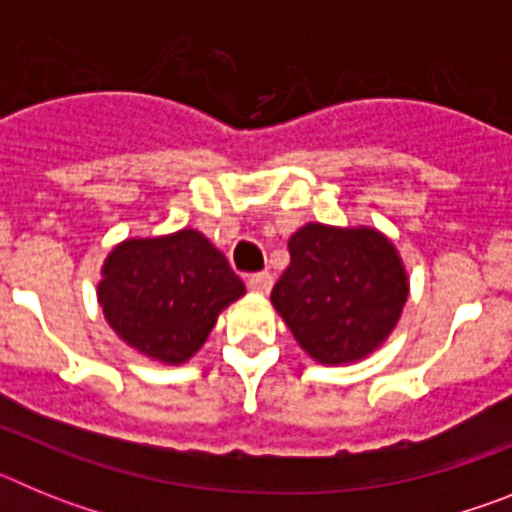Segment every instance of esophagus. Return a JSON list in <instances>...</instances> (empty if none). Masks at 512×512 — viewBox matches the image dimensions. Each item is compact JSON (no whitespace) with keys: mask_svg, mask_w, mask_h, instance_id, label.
I'll list each match as a JSON object with an SVG mask.
<instances>
[{"mask_svg":"<svg viewBox=\"0 0 512 512\" xmlns=\"http://www.w3.org/2000/svg\"><path fill=\"white\" fill-rule=\"evenodd\" d=\"M271 284H274V279H271L269 271H256V274L248 277V289L256 292V295H269Z\"/></svg>","mask_w":512,"mask_h":512,"instance_id":"34e87169","label":"esophagus"}]
</instances>
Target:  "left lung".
<instances>
[{
    "label": "left lung",
    "mask_w": 512,
    "mask_h": 512,
    "mask_svg": "<svg viewBox=\"0 0 512 512\" xmlns=\"http://www.w3.org/2000/svg\"><path fill=\"white\" fill-rule=\"evenodd\" d=\"M289 266L271 305L320 364L377 351L402 315L410 282L400 253L374 228L307 223L289 238Z\"/></svg>",
    "instance_id": "obj_1"
}]
</instances>
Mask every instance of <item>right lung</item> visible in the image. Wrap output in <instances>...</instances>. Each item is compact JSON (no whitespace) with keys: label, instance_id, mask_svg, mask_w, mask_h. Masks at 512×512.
<instances>
[{"label":"right lung","instance_id":"obj_1","mask_svg":"<svg viewBox=\"0 0 512 512\" xmlns=\"http://www.w3.org/2000/svg\"><path fill=\"white\" fill-rule=\"evenodd\" d=\"M246 295L241 277L200 230L128 238L104 259L97 297L122 341L161 364L192 359L217 315Z\"/></svg>","mask_w":512,"mask_h":512}]
</instances>
